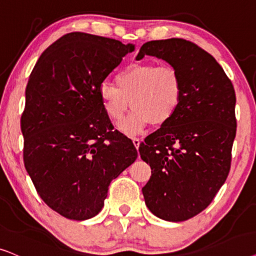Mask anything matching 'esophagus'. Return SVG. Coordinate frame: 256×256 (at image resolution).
Segmentation results:
<instances>
[{"mask_svg": "<svg viewBox=\"0 0 256 256\" xmlns=\"http://www.w3.org/2000/svg\"><path fill=\"white\" fill-rule=\"evenodd\" d=\"M132 142H134V145L136 146V148H138L139 144H140V139L134 137V138H132Z\"/></svg>", "mask_w": 256, "mask_h": 256, "instance_id": "1", "label": "esophagus"}]
</instances>
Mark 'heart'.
Listing matches in <instances>:
<instances>
[{
  "label": "heart",
  "instance_id": "b5f03b06",
  "mask_svg": "<svg viewBox=\"0 0 256 256\" xmlns=\"http://www.w3.org/2000/svg\"><path fill=\"white\" fill-rule=\"evenodd\" d=\"M182 98V78L178 70L168 64H128L116 76V86L104 83L100 88L102 108L114 122L122 120L130 105L134 108L120 125V130L128 134L140 132L150 122H168Z\"/></svg>",
  "mask_w": 256,
  "mask_h": 256
}]
</instances>
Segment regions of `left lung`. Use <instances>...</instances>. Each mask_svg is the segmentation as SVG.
<instances>
[{"mask_svg": "<svg viewBox=\"0 0 256 256\" xmlns=\"http://www.w3.org/2000/svg\"><path fill=\"white\" fill-rule=\"evenodd\" d=\"M145 54L178 70L182 98L174 116L139 145L142 159L151 166L142 190L156 216L185 221L213 202L230 173L236 134L235 91L212 54L190 40H150L137 58Z\"/></svg>", "mask_w": 256, "mask_h": 256, "instance_id": "obj_1", "label": "left lung"}]
</instances>
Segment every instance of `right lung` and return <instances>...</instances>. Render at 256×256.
Wrapping results in <instances>:
<instances>
[{
    "label": "right lung",
    "mask_w": 256,
    "mask_h": 256,
    "mask_svg": "<svg viewBox=\"0 0 256 256\" xmlns=\"http://www.w3.org/2000/svg\"><path fill=\"white\" fill-rule=\"evenodd\" d=\"M134 50L70 32L44 50L30 74L21 117L24 166L43 202L68 219L97 216L110 182L138 156L100 100L102 83Z\"/></svg>",
    "instance_id": "1"
}]
</instances>
